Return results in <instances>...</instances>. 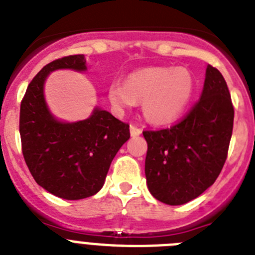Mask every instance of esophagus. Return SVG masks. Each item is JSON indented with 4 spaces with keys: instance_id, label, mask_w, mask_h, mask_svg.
Here are the masks:
<instances>
[{
    "instance_id": "obj_1",
    "label": "esophagus",
    "mask_w": 255,
    "mask_h": 255,
    "mask_svg": "<svg viewBox=\"0 0 255 255\" xmlns=\"http://www.w3.org/2000/svg\"><path fill=\"white\" fill-rule=\"evenodd\" d=\"M129 132H130V136H132V137L140 136V134L142 133V130H141L138 127H136V126H130Z\"/></svg>"
}]
</instances>
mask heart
I'll list each match as a JSON object with an SVG mask.
<instances>
[{"instance_id": "obj_1", "label": "heart", "mask_w": 255, "mask_h": 255, "mask_svg": "<svg viewBox=\"0 0 255 255\" xmlns=\"http://www.w3.org/2000/svg\"><path fill=\"white\" fill-rule=\"evenodd\" d=\"M194 90L195 81L189 69L155 66L129 74L125 85L113 82L108 97L119 112L142 103V113L147 122L167 126L182 115Z\"/></svg>"}]
</instances>
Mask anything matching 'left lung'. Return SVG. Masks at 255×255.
Listing matches in <instances>:
<instances>
[{"instance_id":"8db88e82","label":"left lung","mask_w":255,"mask_h":255,"mask_svg":"<svg viewBox=\"0 0 255 255\" xmlns=\"http://www.w3.org/2000/svg\"><path fill=\"white\" fill-rule=\"evenodd\" d=\"M234 127V106L223 75L205 70L200 100L178 125L145 130L146 182L150 194L168 205L194 200L220 176Z\"/></svg>"}]
</instances>
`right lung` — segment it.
<instances>
[{"label": "right lung", "instance_id": "obj_1", "mask_svg": "<svg viewBox=\"0 0 255 255\" xmlns=\"http://www.w3.org/2000/svg\"><path fill=\"white\" fill-rule=\"evenodd\" d=\"M60 69L86 72L85 55L57 59L30 82L20 105L21 147L35 182L57 198L79 200L100 191L112 160L129 138V126L99 106L83 121L57 119L46 103L45 83Z\"/></svg>", "mask_w": 255, "mask_h": 255}]
</instances>
